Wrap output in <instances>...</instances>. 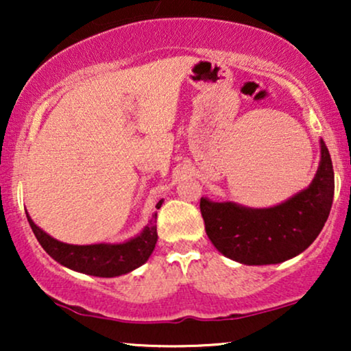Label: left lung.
<instances>
[{"mask_svg":"<svg viewBox=\"0 0 351 351\" xmlns=\"http://www.w3.org/2000/svg\"><path fill=\"white\" fill-rule=\"evenodd\" d=\"M315 179L285 203L265 209L244 208L232 201L201 198L206 233L219 252L244 265L281 263L304 252L329 217L334 199V169L326 143Z\"/></svg>","mask_w":351,"mask_h":351,"instance_id":"1","label":"left lung"}]
</instances>
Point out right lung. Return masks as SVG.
I'll use <instances>...</instances> for the list:
<instances>
[{"label":"right lung","instance_id":"1","mask_svg":"<svg viewBox=\"0 0 351 351\" xmlns=\"http://www.w3.org/2000/svg\"><path fill=\"white\" fill-rule=\"evenodd\" d=\"M162 199L158 201L156 209H160ZM156 213L148 220L147 227L142 230L141 234L129 239L126 243L119 244H88V246H78V244H66L57 241L49 237L46 232L33 222L27 213L28 223L35 233V237L43 249L49 256L70 270L86 273V275L113 278L136 270L143 265L152 256L155 244L158 241L156 233Z\"/></svg>","mask_w":351,"mask_h":351}]
</instances>
